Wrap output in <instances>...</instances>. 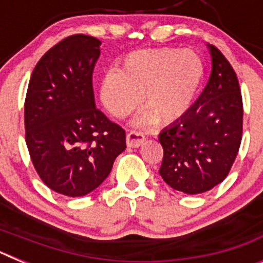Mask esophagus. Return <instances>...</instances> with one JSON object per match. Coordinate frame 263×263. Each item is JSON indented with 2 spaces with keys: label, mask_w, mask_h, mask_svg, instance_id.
<instances>
[{
  "label": "esophagus",
  "mask_w": 263,
  "mask_h": 263,
  "mask_svg": "<svg viewBox=\"0 0 263 263\" xmlns=\"http://www.w3.org/2000/svg\"><path fill=\"white\" fill-rule=\"evenodd\" d=\"M145 142V136H143L141 132H129L126 136V145L129 147H139V146L142 145Z\"/></svg>",
  "instance_id": "34e87169"
}]
</instances>
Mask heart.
<instances>
[{
	"instance_id": "obj_1",
	"label": "heart",
	"mask_w": 263,
	"mask_h": 263,
	"mask_svg": "<svg viewBox=\"0 0 263 263\" xmlns=\"http://www.w3.org/2000/svg\"><path fill=\"white\" fill-rule=\"evenodd\" d=\"M204 79V63L196 52L152 48L130 52L121 69L110 68L100 84V99L111 116L122 118L139 103L137 126L155 121L171 124L190 110Z\"/></svg>"
}]
</instances>
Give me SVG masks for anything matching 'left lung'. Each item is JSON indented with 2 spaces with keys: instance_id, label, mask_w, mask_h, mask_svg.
Returning <instances> with one entry per match:
<instances>
[{
  "instance_id": "left-lung-1",
  "label": "left lung",
  "mask_w": 263,
  "mask_h": 263,
  "mask_svg": "<svg viewBox=\"0 0 263 263\" xmlns=\"http://www.w3.org/2000/svg\"><path fill=\"white\" fill-rule=\"evenodd\" d=\"M212 71L196 103L159 134V174L187 195L210 191L227 178L242 136V97L236 72L215 46L206 45Z\"/></svg>"
}]
</instances>
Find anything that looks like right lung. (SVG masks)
<instances>
[{
	"mask_svg": "<svg viewBox=\"0 0 263 263\" xmlns=\"http://www.w3.org/2000/svg\"><path fill=\"white\" fill-rule=\"evenodd\" d=\"M101 42L76 34L42 57L25 101L26 145L46 185L81 197L96 190L126 148L124 129L95 104L92 73Z\"/></svg>",
	"mask_w": 263,
	"mask_h": 263,
	"instance_id": "obj_1",
	"label": "right lung"
}]
</instances>
